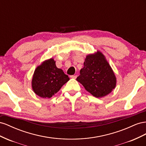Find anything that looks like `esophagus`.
<instances>
[{"label":"esophagus","mask_w":146,"mask_h":146,"mask_svg":"<svg viewBox=\"0 0 146 146\" xmlns=\"http://www.w3.org/2000/svg\"><path fill=\"white\" fill-rule=\"evenodd\" d=\"M70 77L73 79H76L77 78V76L76 75H72V76H70Z\"/></svg>","instance_id":"1"}]
</instances>
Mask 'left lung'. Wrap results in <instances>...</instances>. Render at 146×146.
<instances>
[{
    "label": "left lung",
    "instance_id": "1",
    "mask_svg": "<svg viewBox=\"0 0 146 146\" xmlns=\"http://www.w3.org/2000/svg\"><path fill=\"white\" fill-rule=\"evenodd\" d=\"M76 80L86 90L97 98L111 93L116 85V78L103 54L97 52L86 56L84 67Z\"/></svg>",
    "mask_w": 146,
    "mask_h": 146
}]
</instances>
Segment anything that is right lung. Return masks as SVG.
Returning <instances> with one entry per match:
<instances>
[{
  "mask_svg": "<svg viewBox=\"0 0 146 146\" xmlns=\"http://www.w3.org/2000/svg\"><path fill=\"white\" fill-rule=\"evenodd\" d=\"M69 80L68 76L57 67L56 62L51 58L35 69L32 80V89L39 97L49 98Z\"/></svg>",
  "mask_w": 146,
  "mask_h": 146,
  "instance_id": "1",
  "label": "right lung"
}]
</instances>
